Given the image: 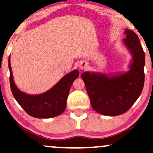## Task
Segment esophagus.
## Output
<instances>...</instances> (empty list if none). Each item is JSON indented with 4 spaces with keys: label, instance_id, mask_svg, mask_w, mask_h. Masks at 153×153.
<instances>
[{
    "label": "esophagus",
    "instance_id": "1",
    "mask_svg": "<svg viewBox=\"0 0 153 153\" xmlns=\"http://www.w3.org/2000/svg\"><path fill=\"white\" fill-rule=\"evenodd\" d=\"M87 65H88V64H87L86 62H85V61H82V62L80 63L79 67H80V69H82V70H83V69L87 67Z\"/></svg>",
    "mask_w": 153,
    "mask_h": 153
}]
</instances>
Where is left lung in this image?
Here are the masks:
<instances>
[{
  "instance_id": "obj_1",
  "label": "left lung",
  "mask_w": 153,
  "mask_h": 153,
  "mask_svg": "<svg viewBox=\"0 0 153 153\" xmlns=\"http://www.w3.org/2000/svg\"><path fill=\"white\" fill-rule=\"evenodd\" d=\"M123 39L133 55L130 70L123 74L108 77L84 73L81 75L94 111L106 116H118L127 111L138 100L144 85L145 53L137 34L126 30Z\"/></svg>"
}]
</instances>
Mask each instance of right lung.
I'll return each instance as SVG.
<instances>
[{
  "label": "right lung",
  "mask_w": 153,
  "mask_h": 153,
  "mask_svg": "<svg viewBox=\"0 0 153 153\" xmlns=\"http://www.w3.org/2000/svg\"><path fill=\"white\" fill-rule=\"evenodd\" d=\"M8 67L10 85L13 97L29 115L39 119H47L56 117L64 111L71 85L79 75L78 71L75 70L68 73L53 88L45 93L30 95L21 92L15 85L10 57Z\"/></svg>",
  "instance_id": "1"
}]
</instances>
